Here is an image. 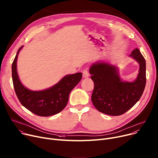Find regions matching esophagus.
Listing matches in <instances>:
<instances>
[{
  "instance_id": "esophagus-1",
  "label": "esophagus",
  "mask_w": 158,
  "mask_h": 158,
  "mask_svg": "<svg viewBox=\"0 0 158 158\" xmlns=\"http://www.w3.org/2000/svg\"><path fill=\"white\" fill-rule=\"evenodd\" d=\"M89 77V73L87 69H84L83 71V78H88Z\"/></svg>"
}]
</instances>
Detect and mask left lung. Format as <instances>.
<instances>
[{
	"mask_svg": "<svg viewBox=\"0 0 158 158\" xmlns=\"http://www.w3.org/2000/svg\"><path fill=\"white\" fill-rule=\"evenodd\" d=\"M139 63V73L133 82L122 81L116 66L104 62L94 63L90 68L94 83L92 101L99 111L111 116L124 114L140 99L146 83V64L139 48L130 54Z\"/></svg>",
	"mask_w": 158,
	"mask_h": 158,
	"instance_id": "left-lung-1",
	"label": "left lung"
}]
</instances>
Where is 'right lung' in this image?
I'll return each instance as SVG.
<instances>
[{"instance_id": "obj_1", "label": "right lung", "mask_w": 158, "mask_h": 158, "mask_svg": "<svg viewBox=\"0 0 158 158\" xmlns=\"http://www.w3.org/2000/svg\"><path fill=\"white\" fill-rule=\"evenodd\" d=\"M12 64V78L14 89L21 104L33 114L40 116H50L64 110L68 102L70 92L80 81L81 73L65 76L55 85L42 91H32L24 87L17 73L16 63L19 52Z\"/></svg>"}]
</instances>
